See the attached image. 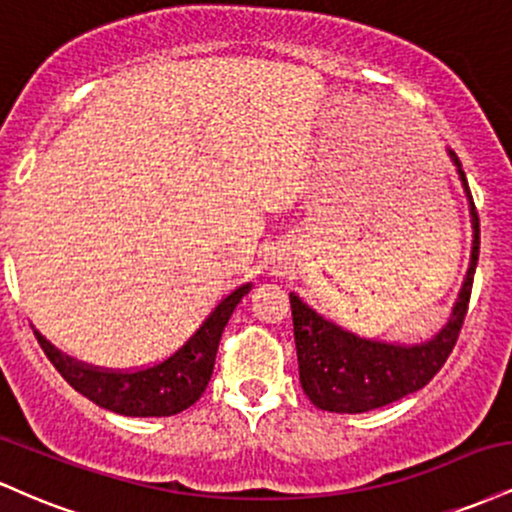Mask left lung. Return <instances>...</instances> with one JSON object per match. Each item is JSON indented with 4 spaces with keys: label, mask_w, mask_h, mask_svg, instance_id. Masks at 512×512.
<instances>
[{
    "label": "left lung",
    "mask_w": 512,
    "mask_h": 512,
    "mask_svg": "<svg viewBox=\"0 0 512 512\" xmlns=\"http://www.w3.org/2000/svg\"><path fill=\"white\" fill-rule=\"evenodd\" d=\"M450 158L455 161L469 204H472L474 248L460 301L452 310L448 325L431 342L397 346L361 339L327 322L325 317L317 315L313 308H308L301 298L291 293L298 375H301L303 392L317 409L337 411V414H363V411L397 402L431 383L433 375L443 368V363L455 349L469 308V296H472L474 272H477L479 216L460 158L455 156V151H450Z\"/></svg>",
    "instance_id": "8db88e82"
}]
</instances>
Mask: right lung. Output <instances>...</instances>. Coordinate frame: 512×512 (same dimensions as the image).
Instances as JSON below:
<instances>
[{"instance_id": "1", "label": "right lung", "mask_w": 512, "mask_h": 512, "mask_svg": "<svg viewBox=\"0 0 512 512\" xmlns=\"http://www.w3.org/2000/svg\"><path fill=\"white\" fill-rule=\"evenodd\" d=\"M248 291L250 284H243L223 296L199 330L175 354L137 370L88 366L57 351L40 332H35V337L62 378L98 407L125 416H173L192 407L207 390L223 327Z\"/></svg>"}]
</instances>
